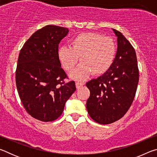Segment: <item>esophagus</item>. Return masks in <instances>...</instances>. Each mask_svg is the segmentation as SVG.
Masks as SVG:
<instances>
[{
	"instance_id": "1",
	"label": "esophagus",
	"mask_w": 157,
	"mask_h": 157,
	"mask_svg": "<svg viewBox=\"0 0 157 157\" xmlns=\"http://www.w3.org/2000/svg\"><path fill=\"white\" fill-rule=\"evenodd\" d=\"M84 84V83H82V82H77L76 83H75V86H76V89H79L80 88L81 86H83Z\"/></svg>"
}]
</instances>
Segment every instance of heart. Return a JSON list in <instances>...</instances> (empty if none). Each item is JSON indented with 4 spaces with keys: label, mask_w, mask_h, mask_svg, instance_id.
Instances as JSON below:
<instances>
[{
    "label": "heart",
    "mask_w": 157,
    "mask_h": 157,
    "mask_svg": "<svg viewBox=\"0 0 157 157\" xmlns=\"http://www.w3.org/2000/svg\"><path fill=\"white\" fill-rule=\"evenodd\" d=\"M71 46L59 48L57 57L67 71H72L79 60L81 63L70 74L76 80H83L92 72L101 75L109 70L115 59L116 45L108 37L95 33H81L72 39Z\"/></svg>",
    "instance_id": "heart-1"
}]
</instances>
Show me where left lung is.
Instances as JSON below:
<instances>
[{
	"label": "left lung",
	"mask_w": 157,
	"mask_h": 157,
	"mask_svg": "<svg viewBox=\"0 0 157 157\" xmlns=\"http://www.w3.org/2000/svg\"><path fill=\"white\" fill-rule=\"evenodd\" d=\"M117 37L115 59L107 71L86 84L90 91L86 109L98 123L107 124L121 119L132 105L136 94L139 73L136 52L120 32Z\"/></svg>",
	"instance_id": "1"
}]
</instances>
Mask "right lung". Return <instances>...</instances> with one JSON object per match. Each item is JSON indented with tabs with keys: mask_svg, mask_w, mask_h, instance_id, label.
Returning <instances> with one entry per match:
<instances>
[{
	"mask_svg": "<svg viewBox=\"0 0 157 157\" xmlns=\"http://www.w3.org/2000/svg\"><path fill=\"white\" fill-rule=\"evenodd\" d=\"M68 32L57 25L45 26L28 39L18 55V95L26 111L39 121L50 122L59 118L76 90L75 82H63L67 76L57 57L59 44Z\"/></svg>",
	"mask_w": 157,
	"mask_h": 157,
	"instance_id": "1",
	"label": "right lung"
}]
</instances>
